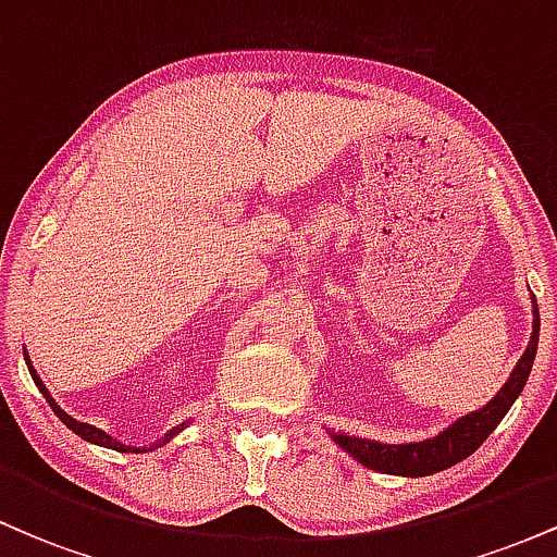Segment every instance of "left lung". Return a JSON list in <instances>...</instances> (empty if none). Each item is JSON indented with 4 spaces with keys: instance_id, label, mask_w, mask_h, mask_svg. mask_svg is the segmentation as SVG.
Wrapping results in <instances>:
<instances>
[{
    "instance_id": "1",
    "label": "left lung",
    "mask_w": 557,
    "mask_h": 557,
    "mask_svg": "<svg viewBox=\"0 0 557 557\" xmlns=\"http://www.w3.org/2000/svg\"><path fill=\"white\" fill-rule=\"evenodd\" d=\"M534 304V322H532V337H529L527 350L516 363V369L510 372L508 382L497 389V395L487 406L479 408V411L466 413L443 430L437 437L421 440V443H403V445H387L376 443V440H361L350 437V434L332 432V440L348 453L350 458H356L361 466L372 471H382V474H398V476H430L434 471L450 469V466L461 463L463 458H469L484 440L490 437V432L500 424L508 408L513 406L516 398L521 395L523 385H527L529 372H532V363L536 356V343H540V309Z\"/></svg>"
}]
</instances>
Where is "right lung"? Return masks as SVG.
Instances as JSON below:
<instances>
[{
    "label": "right lung",
    "mask_w": 557,
    "mask_h": 557,
    "mask_svg": "<svg viewBox=\"0 0 557 557\" xmlns=\"http://www.w3.org/2000/svg\"><path fill=\"white\" fill-rule=\"evenodd\" d=\"M25 363H28V372H30V376H34L36 387L41 389V395H44V398H47L49 406H52V411L57 413V417H60L62 424L70 426V430H73L75 434H78V437L86 440V443H94V445H101V447H112V450H120V453H146V447H131V445H123V443H117V440H114V437H110V434H107V432H101V430H96V426H91V424H83V421H75L73 417H67V413L62 411L60 406H57L52 395H49V389H47V385H44V382H41V376L36 374V369L30 367V359H28V354H25ZM183 430H185V421H183V424L172 426V430H170L168 434H164L162 440H157V443L151 445L149 450H154V447L164 445V443H170V440L175 437L177 432H183Z\"/></svg>",
    "instance_id": "obj_1"
}]
</instances>
